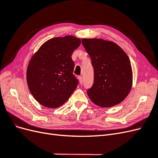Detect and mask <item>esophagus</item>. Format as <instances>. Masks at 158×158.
Masks as SVG:
<instances>
[{"label": "esophagus", "mask_w": 158, "mask_h": 158, "mask_svg": "<svg viewBox=\"0 0 158 158\" xmlns=\"http://www.w3.org/2000/svg\"><path fill=\"white\" fill-rule=\"evenodd\" d=\"M78 79H79V82H80V84L82 85V83H83V79H82V77H81V76H79L78 77Z\"/></svg>", "instance_id": "1"}]
</instances>
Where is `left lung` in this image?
<instances>
[{
    "mask_svg": "<svg viewBox=\"0 0 158 158\" xmlns=\"http://www.w3.org/2000/svg\"><path fill=\"white\" fill-rule=\"evenodd\" d=\"M82 43L94 69V84L87 92L90 100L104 108L121 103L132 86V70L128 55L111 41L84 38Z\"/></svg>",
    "mask_w": 158,
    "mask_h": 158,
    "instance_id": "obj_1",
    "label": "left lung"
}]
</instances>
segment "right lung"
I'll list each match as a JSON object with an SVG mask.
<instances>
[{
	"instance_id": "obj_1",
	"label": "right lung",
	"mask_w": 158,
	"mask_h": 158,
	"mask_svg": "<svg viewBox=\"0 0 158 158\" xmlns=\"http://www.w3.org/2000/svg\"><path fill=\"white\" fill-rule=\"evenodd\" d=\"M80 43V38L74 35L54 37L43 44L31 56L26 71L27 84L41 106H61L77 87L71 56Z\"/></svg>"
}]
</instances>
